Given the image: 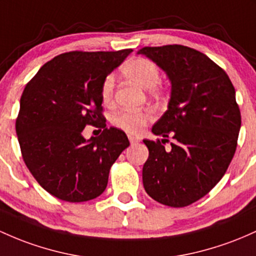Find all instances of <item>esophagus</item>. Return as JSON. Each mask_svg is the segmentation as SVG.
Masks as SVG:
<instances>
[{"label": "esophagus", "instance_id": "esophagus-1", "mask_svg": "<svg viewBox=\"0 0 256 256\" xmlns=\"http://www.w3.org/2000/svg\"><path fill=\"white\" fill-rule=\"evenodd\" d=\"M128 141H130V143H137V142H140V138L138 137H136V136H132V134H128Z\"/></svg>", "mask_w": 256, "mask_h": 256}]
</instances>
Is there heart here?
<instances>
[{"label": "heart", "mask_w": 256, "mask_h": 256, "mask_svg": "<svg viewBox=\"0 0 256 256\" xmlns=\"http://www.w3.org/2000/svg\"><path fill=\"white\" fill-rule=\"evenodd\" d=\"M122 72L130 80L134 81L143 88H150V94H156L159 90L160 72L156 64L147 58H134L122 68ZM115 87L114 74L106 75L100 87V96L104 102H109L113 97ZM152 118L150 112H132L125 110L115 115L113 124L116 128H122L130 134H141Z\"/></svg>", "instance_id": "heart-1"}]
</instances>
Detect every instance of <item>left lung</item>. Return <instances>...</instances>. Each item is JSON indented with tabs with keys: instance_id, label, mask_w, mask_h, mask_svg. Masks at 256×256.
I'll list each match as a JSON object with an SVG mask.
<instances>
[{
	"instance_id": "left-lung-1",
	"label": "left lung",
	"mask_w": 256,
	"mask_h": 256,
	"mask_svg": "<svg viewBox=\"0 0 256 256\" xmlns=\"http://www.w3.org/2000/svg\"><path fill=\"white\" fill-rule=\"evenodd\" d=\"M153 60L171 82L168 110L143 140L150 156L143 165L148 196L168 206L182 208L200 199L226 172L237 147L240 112L228 75L199 50L168 44L137 52ZM174 143L164 147V137Z\"/></svg>"
}]
</instances>
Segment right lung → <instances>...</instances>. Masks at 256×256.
I'll return each mask as SVG.
<instances>
[{"label":"right lung","instance_id":"1","mask_svg":"<svg viewBox=\"0 0 256 256\" xmlns=\"http://www.w3.org/2000/svg\"><path fill=\"white\" fill-rule=\"evenodd\" d=\"M131 52L63 53L25 86L16 122L22 156L40 186L62 200L80 203L102 194L112 165L130 146L124 131L106 128L100 87ZM87 124L105 130L86 140Z\"/></svg>","mask_w":256,"mask_h":256}]
</instances>
